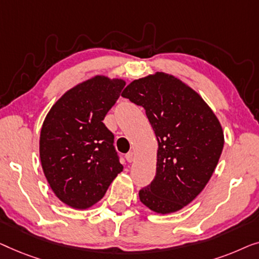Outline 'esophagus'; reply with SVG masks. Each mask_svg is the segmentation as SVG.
Listing matches in <instances>:
<instances>
[{"label":"esophagus","mask_w":259,"mask_h":259,"mask_svg":"<svg viewBox=\"0 0 259 259\" xmlns=\"http://www.w3.org/2000/svg\"><path fill=\"white\" fill-rule=\"evenodd\" d=\"M134 157H135V156H134V152H133V151H130V152H128V154L125 155L126 161H128L129 163H131V162L134 161Z\"/></svg>","instance_id":"esophagus-1"}]
</instances>
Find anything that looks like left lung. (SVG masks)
Returning a JSON list of instances; mask_svg holds the SVG:
<instances>
[{"label":"left lung","mask_w":259,"mask_h":259,"mask_svg":"<svg viewBox=\"0 0 259 259\" xmlns=\"http://www.w3.org/2000/svg\"><path fill=\"white\" fill-rule=\"evenodd\" d=\"M122 96L145 109L158 142L156 176L140 190L141 202L163 214L181 210L216 169L224 145L220 121L195 90L164 72L135 79Z\"/></svg>","instance_id":"left-lung-1"}]
</instances>
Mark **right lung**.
<instances>
[{
  "mask_svg": "<svg viewBox=\"0 0 259 259\" xmlns=\"http://www.w3.org/2000/svg\"><path fill=\"white\" fill-rule=\"evenodd\" d=\"M125 82L95 76L58 100L43 122L39 157L47 181L62 202L88 209L123 170L114 134L103 122Z\"/></svg>",
  "mask_w": 259,
  "mask_h": 259,
  "instance_id": "add662e5",
  "label": "right lung"
}]
</instances>
